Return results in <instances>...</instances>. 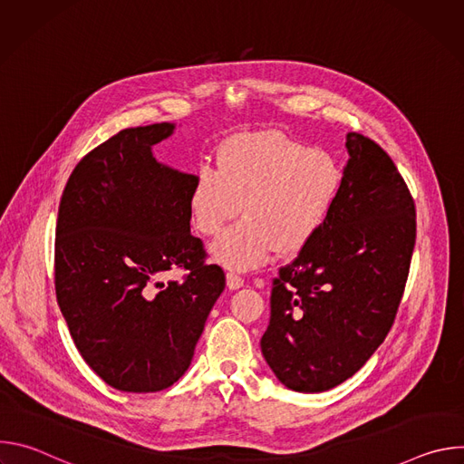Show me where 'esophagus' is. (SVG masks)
<instances>
[{
	"label": "esophagus",
	"mask_w": 464,
	"mask_h": 464,
	"mask_svg": "<svg viewBox=\"0 0 464 464\" xmlns=\"http://www.w3.org/2000/svg\"><path fill=\"white\" fill-rule=\"evenodd\" d=\"M226 281H227L229 290H237V288H242V286H244V279H242L238 274H235V272H229V274L226 276Z\"/></svg>",
	"instance_id": "34e87169"
}]
</instances>
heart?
<instances>
[{"instance_id": "b5f03b06", "label": "heart", "mask_w": 464, "mask_h": 464, "mask_svg": "<svg viewBox=\"0 0 464 464\" xmlns=\"http://www.w3.org/2000/svg\"><path fill=\"white\" fill-rule=\"evenodd\" d=\"M343 167L324 149L281 131H246L226 140L218 169L200 165L188 196L198 233L217 235L238 217L240 224L213 244L226 268L253 270L281 255L299 253L323 229L343 190Z\"/></svg>"}]
</instances>
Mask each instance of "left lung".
<instances>
[{
  "instance_id": "1",
  "label": "left lung",
  "mask_w": 464,
  "mask_h": 464,
  "mask_svg": "<svg viewBox=\"0 0 464 464\" xmlns=\"http://www.w3.org/2000/svg\"><path fill=\"white\" fill-rule=\"evenodd\" d=\"M340 200L272 279L260 349L290 389L321 392L358 372L399 312L417 238L415 200L389 154L351 131Z\"/></svg>"
}]
</instances>
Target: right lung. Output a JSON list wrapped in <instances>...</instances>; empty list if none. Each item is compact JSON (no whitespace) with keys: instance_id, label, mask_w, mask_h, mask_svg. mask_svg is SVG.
I'll return each instance as SVG.
<instances>
[{"instance_id":"add662e5","label":"right lung","mask_w":464,"mask_h":464,"mask_svg":"<svg viewBox=\"0 0 464 464\" xmlns=\"http://www.w3.org/2000/svg\"><path fill=\"white\" fill-rule=\"evenodd\" d=\"M172 130H121L77 163L58 206V306L86 363L128 392L183 376L226 288L224 270L190 235L194 176L152 158ZM170 269L186 272L179 284L160 281Z\"/></svg>"}]
</instances>
